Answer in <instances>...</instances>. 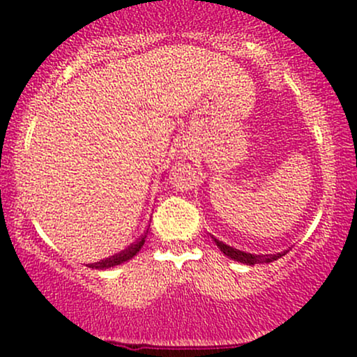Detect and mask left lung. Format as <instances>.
I'll return each instance as SVG.
<instances>
[{
	"instance_id": "8db88e82",
	"label": "left lung",
	"mask_w": 357,
	"mask_h": 357,
	"mask_svg": "<svg viewBox=\"0 0 357 357\" xmlns=\"http://www.w3.org/2000/svg\"><path fill=\"white\" fill-rule=\"evenodd\" d=\"M213 240H215L216 247H218L221 252L225 253L227 257H230L231 260H236L240 261V264H247V265H255V264H270V261L273 260H278V258H282L285 255L289 250H285V252H280V253H275V255H253V253H247V252H241V250H236L230 247V245H225L223 241L216 240L215 236H213Z\"/></svg>"
}]
</instances>
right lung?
I'll return each instance as SVG.
<instances>
[{
    "label": "right lung",
    "mask_w": 357,
    "mask_h": 357,
    "mask_svg": "<svg viewBox=\"0 0 357 357\" xmlns=\"http://www.w3.org/2000/svg\"><path fill=\"white\" fill-rule=\"evenodd\" d=\"M144 241H146V235H142L141 238H139V240L136 241V243L130 245L129 248L122 250L121 253H116V255L105 258V260L96 261V264H89V267H90V268H100V270H104V268H110V267H116V265L124 264V261L130 260V258L136 255L139 250L142 248V245H144Z\"/></svg>",
    "instance_id": "right-lung-1"
}]
</instances>
